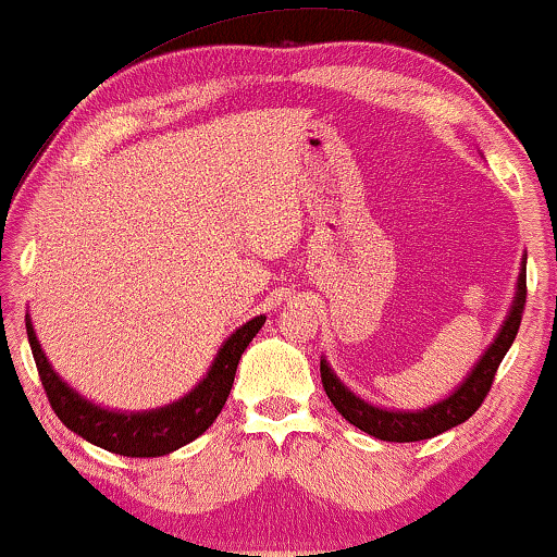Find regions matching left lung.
<instances>
[{
  "instance_id": "8db88e82",
  "label": "left lung",
  "mask_w": 557,
  "mask_h": 557,
  "mask_svg": "<svg viewBox=\"0 0 557 557\" xmlns=\"http://www.w3.org/2000/svg\"><path fill=\"white\" fill-rule=\"evenodd\" d=\"M524 300H528V277H524L522 262V272L520 277H517V295L512 310L505 320L503 331L497 333L495 343L484 350L480 363L472 368L467 381L461 383L449 398L429 406L424 411H386L379 409V406L360 401L356 394H350V391L335 379V373L327 368L325 360H320V379H323L325 394L333 401L335 409L341 411L343 419L358 426L360 432L381 438V442H421V438H432L442 432H449V429L465 424V421L480 409L484 398H487L497 368L507 356V350H510L517 331H520Z\"/></svg>"
}]
</instances>
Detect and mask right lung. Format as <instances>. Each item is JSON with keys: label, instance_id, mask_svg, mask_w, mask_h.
Instances as JSON below:
<instances>
[{"label": "right lung", "instance_id": "add662e5", "mask_svg": "<svg viewBox=\"0 0 557 557\" xmlns=\"http://www.w3.org/2000/svg\"><path fill=\"white\" fill-rule=\"evenodd\" d=\"M25 320L29 348H33L37 373H40L52 411L58 413V419L70 432L100 446V449L123 454V457H163V454L174 451L207 432L214 424L219 411H222L226 396H230L242 354L264 325V315H260L242 325L237 333H232V338L219 348L207 379L182 401L156 411L119 413L100 409V406L77 396L47 363L35 327L29 323V318Z\"/></svg>", "mask_w": 557, "mask_h": 557}]
</instances>
